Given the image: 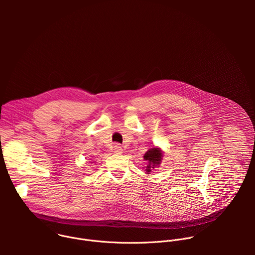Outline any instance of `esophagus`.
Returning <instances> with one entry per match:
<instances>
[{
  "label": "esophagus",
  "mask_w": 255,
  "mask_h": 255,
  "mask_svg": "<svg viewBox=\"0 0 255 255\" xmlns=\"http://www.w3.org/2000/svg\"><path fill=\"white\" fill-rule=\"evenodd\" d=\"M113 150H114V152H115L116 154H121V153H123V149H122V147L120 146L119 144H116V145H114Z\"/></svg>",
  "instance_id": "esophagus-1"
}]
</instances>
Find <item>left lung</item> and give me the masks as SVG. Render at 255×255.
Returning a JSON list of instances; mask_svg holds the SVG:
<instances>
[{"label": "left lung", "mask_w": 255, "mask_h": 255, "mask_svg": "<svg viewBox=\"0 0 255 255\" xmlns=\"http://www.w3.org/2000/svg\"><path fill=\"white\" fill-rule=\"evenodd\" d=\"M162 157H163V152L159 147L155 146L146 151V153L144 154L143 158H144V160H146L148 162L146 169H145V171L147 172V174H149V172H151V169H154L155 167H158L160 165Z\"/></svg>", "instance_id": "left-lung-1"}]
</instances>
